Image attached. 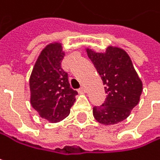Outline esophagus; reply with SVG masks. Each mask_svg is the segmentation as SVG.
Segmentation results:
<instances>
[{
	"mask_svg": "<svg viewBox=\"0 0 160 160\" xmlns=\"http://www.w3.org/2000/svg\"><path fill=\"white\" fill-rule=\"evenodd\" d=\"M79 92L80 93H85L86 92V89L84 87H81L80 90H79Z\"/></svg>",
	"mask_w": 160,
	"mask_h": 160,
	"instance_id": "34e87169",
	"label": "esophagus"
}]
</instances>
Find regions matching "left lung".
<instances>
[{
  "instance_id": "obj_1",
  "label": "left lung",
  "mask_w": 160,
  "mask_h": 160,
  "mask_svg": "<svg viewBox=\"0 0 160 160\" xmlns=\"http://www.w3.org/2000/svg\"><path fill=\"white\" fill-rule=\"evenodd\" d=\"M88 57L99 73L107 98L100 107H94L92 114L101 124L113 125L126 119L137 106L143 92L131 57L125 50L109 45L104 52L86 48Z\"/></svg>"
}]
</instances>
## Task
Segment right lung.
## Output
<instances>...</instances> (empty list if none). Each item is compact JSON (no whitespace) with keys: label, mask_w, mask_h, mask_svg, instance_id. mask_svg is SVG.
Wrapping results in <instances>:
<instances>
[{"label":"right lung","mask_w":160,"mask_h":160,"mask_svg":"<svg viewBox=\"0 0 160 160\" xmlns=\"http://www.w3.org/2000/svg\"><path fill=\"white\" fill-rule=\"evenodd\" d=\"M65 56L62 43H49L37 58L30 78V104L41 118L55 123L67 118L78 92L69 86L68 73L61 68Z\"/></svg>","instance_id":"obj_1"}]
</instances>
